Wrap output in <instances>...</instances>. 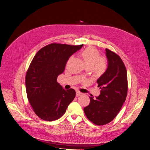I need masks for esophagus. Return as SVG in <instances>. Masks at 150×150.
Segmentation results:
<instances>
[{
	"instance_id": "1",
	"label": "esophagus",
	"mask_w": 150,
	"mask_h": 150,
	"mask_svg": "<svg viewBox=\"0 0 150 150\" xmlns=\"http://www.w3.org/2000/svg\"><path fill=\"white\" fill-rule=\"evenodd\" d=\"M81 94H82V93H81V92H79V91H76V97H78V96H81Z\"/></svg>"
}]
</instances>
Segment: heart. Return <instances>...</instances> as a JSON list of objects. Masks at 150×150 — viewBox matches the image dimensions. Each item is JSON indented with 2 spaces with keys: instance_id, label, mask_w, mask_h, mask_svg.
Here are the masks:
<instances>
[{
  "instance_id": "obj_1",
  "label": "heart",
  "mask_w": 150,
  "mask_h": 150,
  "mask_svg": "<svg viewBox=\"0 0 150 150\" xmlns=\"http://www.w3.org/2000/svg\"><path fill=\"white\" fill-rule=\"evenodd\" d=\"M81 56L87 68L91 69L96 74H102L105 71L108 63L104 59L101 58L100 54L96 49L88 47L82 51Z\"/></svg>"
}]
</instances>
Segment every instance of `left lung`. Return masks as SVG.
Listing matches in <instances>:
<instances>
[{"label": "left lung", "mask_w": 150, "mask_h": 150, "mask_svg": "<svg viewBox=\"0 0 150 150\" xmlns=\"http://www.w3.org/2000/svg\"><path fill=\"white\" fill-rule=\"evenodd\" d=\"M108 68L97 79L101 89L99 96L90 97V103L83 110L87 117L97 125L112 121L121 109L127 92V72L124 63L115 53L105 49Z\"/></svg>", "instance_id": "obj_1"}]
</instances>
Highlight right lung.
<instances>
[{
  "instance_id": "add662e5",
  "label": "right lung",
  "mask_w": 150,
  "mask_h": 150,
  "mask_svg": "<svg viewBox=\"0 0 150 150\" xmlns=\"http://www.w3.org/2000/svg\"><path fill=\"white\" fill-rule=\"evenodd\" d=\"M82 46L52 43L34 57L26 74V91L34 112L41 119L57 120L75 97V91L63 89L57 78L65 70L69 58Z\"/></svg>"
}]
</instances>
